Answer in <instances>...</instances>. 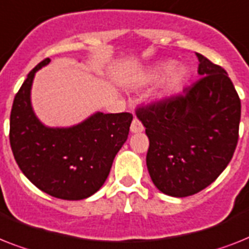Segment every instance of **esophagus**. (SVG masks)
<instances>
[{"instance_id": "obj_1", "label": "esophagus", "mask_w": 249, "mask_h": 249, "mask_svg": "<svg viewBox=\"0 0 249 249\" xmlns=\"http://www.w3.org/2000/svg\"><path fill=\"white\" fill-rule=\"evenodd\" d=\"M143 125L142 123L138 120V119H134L133 120V123H131L130 125V131L131 133H141V131H143Z\"/></svg>"}]
</instances>
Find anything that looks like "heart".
Returning a JSON list of instances; mask_svg holds the SVG:
<instances>
[{"label": "heart", "mask_w": 249, "mask_h": 249, "mask_svg": "<svg viewBox=\"0 0 249 249\" xmlns=\"http://www.w3.org/2000/svg\"><path fill=\"white\" fill-rule=\"evenodd\" d=\"M166 75L162 84V96H169L171 93L177 92L184 84L188 78V69L183 65L175 66L174 61L161 62L151 70L149 78L152 80H159Z\"/></svg>", "instance_id": "obj_1"}]
</instances>
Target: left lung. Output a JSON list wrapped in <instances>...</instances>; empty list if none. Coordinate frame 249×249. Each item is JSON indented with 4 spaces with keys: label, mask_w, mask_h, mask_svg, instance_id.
<instances>
[{
    "label": "left lung",
    "mask_w": 249,
    "mask_h": 249,
    "mask_svg": "<svg viewBox=\"0 0 249 249\" xmlns=\"http://www.w3.org/2000/svg\"><path fill=\"white\" fill-rule=\"evenodd\" d=\"M183 94L137 110L149 139L147 169L160 192L196 195L217 179L238 143L240 100L228 72L203 54Z\"/></svg>",
    "instance_id": "8db88e82"
}]
</instances>
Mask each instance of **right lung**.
Wrapping results in <instances>:
<instances>
[{
  "mask_svg": "<svg viewBox=\"0 0 249 249\" xmlns=\"http://www.w3.org/2000/svg\"><path fill=\"white\" fill-rule=\"evenodd\" d=\"M50 61L39 62L16 93L10 144L20 170L38 189L60 199L79 201L104 185L128 139L133 115L94 112L68 128L46 126L34 114L30 90L36 72Z\"/></svg>",
  "mask_w": 249,
  "mask_h": 249,
  "instance_id": "obj_1",
  "label": "right lung"
}]
</instances>
